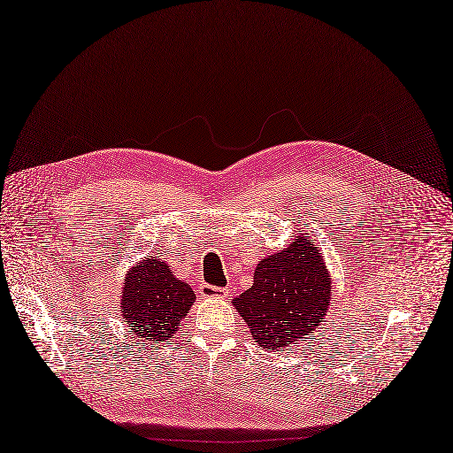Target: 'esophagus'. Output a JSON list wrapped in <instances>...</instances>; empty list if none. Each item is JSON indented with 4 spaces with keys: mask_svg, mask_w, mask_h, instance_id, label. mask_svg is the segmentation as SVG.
Returning a JSON list of instances; mask_svg holds the SVG:
<instances>
[{
    "mask_svg": "<svg viewBox=\"0 0 453 453\" xmlns=\"http://www.w3.org/2000/svg\"><path fill=\"white\" fill-rule=\"evenodd\" d=\"M200 294L203 298H226L227 296V288H220V287H212V285H202L200 287Z\"/></svg>",
    "mask_w": 453,
    "mask_h": 453,
    "instance_id": "obj_1",
    "label": "esophagus"
}]
</instances>
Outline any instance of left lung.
<instances>
[{
    "instance_id": "8db88e82",
    "label": "left lung",
    "mask_w": 453,
    "mask_h": 453,
    "mask_svg": "<svg viewBox=\"0 0 453 453\" xmlns=\"http://www.w3.org/2000/svg\"><path fill=\"white\" fill-rule=\"evenodd\" d=\"M331 275L314 244L296 239L259 261L253 285L233 300L259 348L283 349L324 322Z\"/></svg>"
}]
</instances>
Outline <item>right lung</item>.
<instances>
[{
    "label": "right lung",
    "mask_w": 453,
    "mask_h": 453,
    "mask_svg": "<svg viewBox=\"0 0 453 453\" xmlns=\"http://www.w3.org/2000/svg\"><path fill=\"white\" fill-rule=\"evenodd\" d=\"M194 300V290L175 278L166 263L146 257L126 275L122 319L141 341L161 344L173 339Z\"/></svg>",
    "instance_id": "add662e5"
}]
</instances>
